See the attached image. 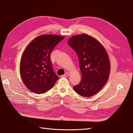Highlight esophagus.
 I'll use <instances>...</instances> for the list:
<instances>
[{
    "label": "esophagus",
    "instance_id": "obj_1",
    "mask_svg": "<svg viewBox=\"0 0 133 133\" xmlns=\"http://www.w3.org/2000/svg\"><path fill=\"white\" fill-rule=\"evenodd\" d=\"M69 75V73L66 72V73L64 74L63 75H62V77H63V78H66V77H67Z\"/></svg>",
    "mask_w": 133,
    "mask_h": 133
}]
</instances>
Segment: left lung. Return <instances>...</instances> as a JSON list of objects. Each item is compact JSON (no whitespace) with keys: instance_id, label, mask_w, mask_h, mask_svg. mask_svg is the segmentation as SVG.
Segmentation results:
<instances>
[{"instance_id":"8db88e82","label":"left lung","mask_w":133,"mask_h":133,"mask_svg":"<svg viewBox=\"0 0 133 133\" xmlns=\"http://www.w3.org/2000/svg\"><path fill=\"white\" fill-rule=\"evenodd\" d=\"M79 58L82 81L73 88L83 97L97 94L108 80L110 62L108 55L101 43L87 34L73 36L67 42Z\"/></svg>"}]
</instances>
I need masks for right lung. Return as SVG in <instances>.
<instances>
[{
  "mask_svg": "<svg viewBox=\"0 0 133 133\" xmlns=\"http://www.w3.org/2000/svg\"><path fill=\"white\" fill-rule=\"evenodd\" d=\"M64 37L44 35L37 37L24 50L20 64L21 79L30 91L41 94L51 89L59 79L52 69L50 54Z\"/></svg>",
  "mask_w": 133,
  "mask_h": 133,
  "instance_id": "add662e5",
  "label": "right lung"
}]
</instances>
